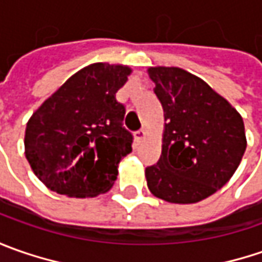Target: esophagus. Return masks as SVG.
Returning a JSON list of instances; mask_svg holds the SVG:
<instances>
[{
  "label": "esophagus",
  "instance_id": "1",
  "mask_svg": "<svg viewBox=\"0 0 262 262\" xmlns=\"http://www.w3.org/2000/svg\"><path fill=\"white\" fill-rule=\"evenodd\" d=\"M146 137H147L146 129H140V131H137L136 134H134V138H136L137 143H141Z\"/></svg>",
  "mask_w": 262,
  "mask_h": 262
}]
</instances>
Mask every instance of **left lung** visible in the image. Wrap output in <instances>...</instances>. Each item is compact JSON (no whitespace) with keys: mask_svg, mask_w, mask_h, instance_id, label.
I'll return each instance as SVG.
<instances>
[{"mask_svg":"<svg viewBox=\"0 0 262 262\" xmlns=\"http://www.w3.org/2000/svg\"><path fill=\"white\" fill-rule=\"evenodd\" d=\"M165 129L162 155L146 167L147 186L157 198L194 204L226 184L247 150L241 114L200 77L178 67H148Z\"/></svg>","mask_w":262,"mask_h":262,"instance_id":"1","label":"left lung"}]
</instances>
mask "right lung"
<instances>
[{
	"label": "right lung",
	"mask_w": 262,
	"mask_h": 262,
	"mask_svg": "<svg viewBox=\"0 0 262 262\" xmlns=\"http://www.w3.org/2000/svg\"><path fill=\"white\" fill-rule=\"evenodd\" d=\"M133 70L95 62L49 96L27 121L25 155L46 188L74 198L107 192L133 136L122 126L125 107L116 92Z\"/></svg>",
	"instance_id": "1"
}]
</instances>
